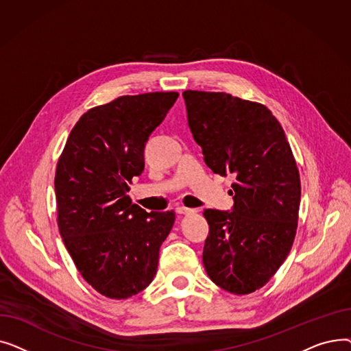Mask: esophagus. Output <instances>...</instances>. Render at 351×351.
Masks as SVG:
<instances>
[{
	"label": "esophagus",
	"instance_id": "esophagus-1",
	"mask_svg": "<svg viewBox=\"0 0 351 351\" xmlns=\"http://www.w3.org/2000/svg\"><path fill=\"white\" fill-rule=\"evenodd\" d=\"M176 212L179 215H189V213H193L195 209H189V208H185V206H178L176 208Z\"/></svg>",
	"mask_w": 351,
	"mask_h": 351
}]
</instances>
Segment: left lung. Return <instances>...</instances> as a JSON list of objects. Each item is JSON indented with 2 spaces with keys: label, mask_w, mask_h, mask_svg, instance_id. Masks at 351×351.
<instances>
[{
  "label": "left lung",
  "mask_w": 351,
  "mask_h": 351,
  "mask_svg": "<svg viewBox=\"0 0 351 351\" xmlns=\"http://www.w3.org/2000/svg\"><path fill=\"white\" fill-rule=\"evenodd\" d=\"M188 123L205 163L232 173L230 210L205 209L204 266L233 294L263 287L287 257L298 229L300 176L279 121L226 92L185 90Z\"/></svg>",
  "instance_id": "left-lung-1"
}]
</instances>
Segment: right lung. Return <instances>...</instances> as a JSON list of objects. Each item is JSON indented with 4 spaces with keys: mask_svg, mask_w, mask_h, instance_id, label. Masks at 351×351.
<instances>
[{
    "mask_svg": "<svg viewBox=\"0 0 351 351\" xmlns=\"http://www.w3.org/2000/svg\"><path fill=\"white\" fill-rule=\"evenodd\" d=\"M178 92L125 95L95 106L72 128L55 172L58 228L82 278L110 299L154 280L173 210L132 205L129 183L145 168V145Z\"/></svg>",
    "mask_w": 351,
    "mask_h": 351,
    "instance_id": "right-lung-1",
    "label": "right lung"
}]
</instances>
